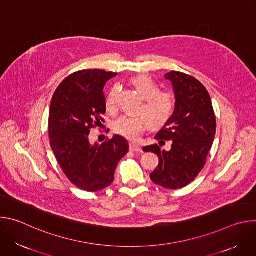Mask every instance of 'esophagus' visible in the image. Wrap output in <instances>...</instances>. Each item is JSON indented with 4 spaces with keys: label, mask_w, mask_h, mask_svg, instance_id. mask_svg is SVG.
<instances>
[{
    "label": "esophagus",
    "mask_w": 256,
    "mask_h": 256,
    "mask_svg": "<svg viewBox=\"0 0 256 256\" xmlns=\"http://www.w3.org/2000/svg\"><path fill=\"white\" fill-rule=\"evenodd\" d=\"M130 150L132 151V152H136V153H140L142 152V148L140 147L138 144H130Z\"/></svg>",
    "instance_id": "1"
}]
</instances>
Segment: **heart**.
Listing matches in <instances>:
<instances>
[{
  "instance_id": "heart-1",
  "label": "heart",
  "mask_w": 256,
  "mask_h": 256,
  "mask_svg": "<svg viewBox=\"0 0 256 256\" xmlns=\"http://www.w3.org/2000/svg\"><path fill=\"white\" fill-rule=\"evenodd\" d=\"M132 84L144 98L142 110L148 116V120L144 116H124L120 118L114 124V130L116 134L130 140H138L146 128L148 126V120L152 126H159L165 122L173 112L174 100L171 94L167 92H161L158 85L152 78L147 75H140L132 79ZM118 86L114 85L109 90L105 105L107 110H114L116 105V96L118 93Z\"/></svg>"
}]
</instances>
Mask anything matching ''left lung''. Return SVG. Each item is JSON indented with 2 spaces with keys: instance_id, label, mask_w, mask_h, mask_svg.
I'll list each match as a JSON object with an SVG mask.
<instances>
[{
  "instance_id": "1",
  "label": "left lung",
  "mask_w": 256,
  "mask_h": 256,
  "mask_svg": "<svg viewBox=\"0 0 256 256\" xmlns=\"http://www.w3.org/2000/svg\"><path fill=\"white\" fill-rule=\"evenodd\" d=\"M165 79L172 84L175 108L155 138L160 146L171 140V149L165 151L155 144L142 150L159 158V165L150 175L154 184L178 190L202 170L216 134V116L208 92L196 78L172 70Z\"/></svg>"
}]
</instances>
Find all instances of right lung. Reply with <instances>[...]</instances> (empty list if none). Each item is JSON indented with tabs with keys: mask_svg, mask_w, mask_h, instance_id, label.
<instances>
[{
	"mask_svg": "<svg viewBox=\"0 0 256 256\" xmlns=\"http://www.w3.org/2000/svg\"><path fill=\"white\" fill-rule=\"evenodd\" d=\"M116 72L83 70L66 77L56 90L50 108L48 134L54 156L77 188L95 192L110 186L120 160L128 152L118 134L99 144L89 142L90 130L103 122V87Z\"/></svg>",
	"mask_w": 256,
	"mask_h": 256,
	"instance_id": "1",
	"label": "right lung"
}]
</instances>
